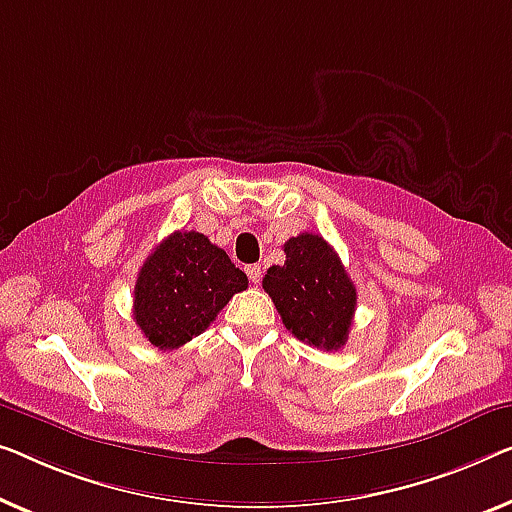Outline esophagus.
<instances>
[{"label": "esophagus", "mask_w": 512, "mask_h": 512, "mask_svg": "<svg viewBox=\"0 0 512 512\" xmlns=\"http://www.w3.org/2000/svg\"><path fill=\"white\" fill-rule=\"evenodd\" d=\"M246 273H248V278H250V282H257L262 280V266L259 264H250V266H246Z\"/></svg>", "instance_id": "34e87169"}]
</instances>
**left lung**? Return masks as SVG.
Wrapping results in <instances>:
<instances>
[{"instance_id": "obj_1", "label": "left lung", "mask_w": 512, "mask_h": 512, "mask_svg": "<svg viewBox=\"0 0 512 512\" xmlns=\"http://www.w3.org/2000/svg\"><path fill=\"white\" fill-rule=\"evenodd\" d=\"M285 264L262 280L287 331L305 345L338 352L349 338L356 287L335 250L319 234L303 232L285 243Z\"/></svg>"}]
</instances>
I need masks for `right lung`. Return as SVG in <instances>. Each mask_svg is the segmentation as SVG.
<instances>
[{
	"instance_id": "1",
	"label": "right lung",
	"mask_w": 512,
	"mask_h": 512,
	"mask_svg": "<svg viewBox=\"0 0 512 512\" xmlns=\"http://www.w3.org/2000/svg\"><path fill=\"white\" fill-rule=\"evenodd\" d=\"M248 287L223 248L200 232H174L137 273L133 319L151 345L177 349L200 335Z\"/></svg>"
}]
</instances>
